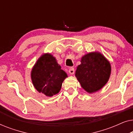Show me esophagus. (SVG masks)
Wrapping results in <instances>:
<instances>
[{
  "instance_id": "1",
  "label": "esophagus",
  "mask_w": 133,
  "mask_h": 133,
  "mask_svg": "<svg viewBox=\"0 0 133 133\" xmlns=\"http://www.w3.org/2000/svg\"><path fill=\"white\" fill-rule=\"evenodd\" d=\"M68 72L70 73L71 75H72L74 73V68H70L68 70Z\"/></svg>"
}]
</instances>
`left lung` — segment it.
Here are the masks:
<instances>
[{"mask_svg":"<svg viewBox=\"0 0 133 133\" xmlns=\"http://www.w3.org/2000/svg\"><path fill=\"white\" fill-rule=\"evenodd\" d=\"M75 76L81 87L88 93L103 88L110 79L111 66L107 58L98 51L88 52L81 58Z\"/></svg>","mask_w":133,"mask_h":133,"instance_id":"8db88e82","label":"left lung"}]
</instances>
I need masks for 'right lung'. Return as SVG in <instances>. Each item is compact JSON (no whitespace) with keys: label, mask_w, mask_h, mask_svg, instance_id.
<instances>
[{"label":"right lung","mask_w":133,"mask_h":133,"mask_svg":"<svg viewBox=\"0 0 133 133\" xmlns=\"http://www.w3.org/2000/svg\"><path fill=\"white\" fill-rule=\"evenodd\" d=\"M66 72L61 70L56 58L50 53L43 54L32 67L31 78L34 88L47 97H52L61 91Z\"/></svg>","instance_id":"1"}]
</instances>
